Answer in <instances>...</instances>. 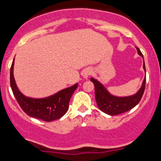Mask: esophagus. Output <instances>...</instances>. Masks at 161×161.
Wrapping results in <instances>:
<instances>
[{
    "instance_id": "esophagus-1",
    "label": "esophagus",
    "mask_w": 161,
    "mask_h": 161,
    "mask_svg": "<svg viewBox=\"0 0 161 161\" xmlns=\"http://www.w3.org/2000/svg\"><path fill=\"white\" fill-rule=\"evenodd\" d=\"M91 73H92V71H91L90 69H86V70L83 71V73H82V76H83L84 79H87V78L90 75Z\"/></svg>"
}]
</instances>
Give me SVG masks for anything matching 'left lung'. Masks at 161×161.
Masks as SVG:
<instances>
[{
	"label": "left lung",
	"mask_w": 161,
	"mask_h": 161,
	"mask_svg": "<svg viewBox=\"0 0 161 161\" xmlns=\"http://www.w3.org/2000/svg\"><path fill=\"white\" fill-rule=\"evenodd\" d=\"M138 53L143 58V55L138 47ZM143 69L146 71L145 63H143ZM91 82H93L95 87V99L97 106L100 111L109 115H117L132 109L136 107L142 99L146 86V78L142 82V86L136 94L129 97H119L111 95L104 86L97 79L91 78Z\"/></svg>",
	"instance_id": "left-lung-1"
}]
</instances>
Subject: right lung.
I'll use <instances>...</instances> for the list:
<instances>
[{
  "label": "right lung",
  "mask_w": 161,
  "mask_h": 161,
  "mask_svg": "<svg viewBox=\"0 0 161 161\" xmlns=\"http://www.w3.org/2000/svg\"><path fill=\"white\" fill-rule=\"evenodd\" d=\"M13 68L14 61L11 64L10 70L11 88L19 106L26 114L44 121L59 119L65 114L69 109L71 96L78 87V83L46 98H30L24 96L18 89L13 75Z\"/></svg>",
  "instance_id": "obj_1"
}]
</instances>
